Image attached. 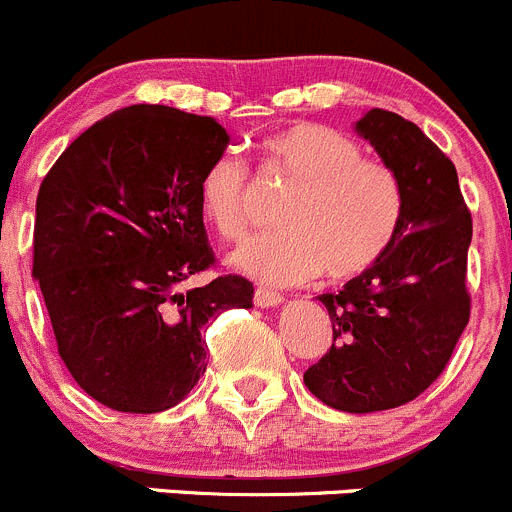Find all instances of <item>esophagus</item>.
I'll use <instances>...</instances> for the list:
<instances>
[{
    "mask_svg": "<svg viewBox=\"0 0 512 512\" xmlns=\"http://www.w3.org/2000/svg\"><path fill=\"white\" fill-rule=\"evenodd\" d=\"M254 301H256V306H261V308H276L283 303V296L276 291H268V288H256Z\"/></svg>",
    "mask_w": 512,
    "mask_h": 512,
    "instance_id": "esophagus-1",
    "label": "esophagus"
}]
</instances>
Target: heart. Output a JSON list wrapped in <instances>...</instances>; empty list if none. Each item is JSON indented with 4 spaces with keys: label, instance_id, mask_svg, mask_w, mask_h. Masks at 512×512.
I'll return each mask as SVG.
<instances>
[{
    "label": "heart",
    "instance_id": "obj_1",
    "mask_svg": "<svg viewBox=\"0 0 512 512\" xmlns=\"http://www.w3.org/2000/svg\"><path fill=\"white\" fill-rule=\"evenodd\" d=\"M263 161L291 184L276 221L231 254V266L263 283H303L323 271L348 281L376 266L396 241L406 189L391 166L363 159L361 146L321 124L283 126L261 141ZM204 219L226 241L251 226L249 174L236 154H221L199 181Z\"/></svg>",
    "mask_w": 512,
    "mask_h": 512
}]
</instances>
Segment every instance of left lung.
Listing matches in <instances>:
<instances>
[{"label":"left lung","instance_id":"obj_1","mask_svg":"<svg viewBox=\"0 0 512 512\" xmlns=\"http://www.w3.org/2000/svg\"><path fill=\"white\" fill-rule=\"evenodd\" d=\"M356 131L401 176L406 214L376 266L338 293L318 296L333 323V346L303 383L336 411L373 413L421 396L450 361L470 318L473 221L453 161L413 121L371 109Z\"/></svg>","mask_w":512,"mask_h":512}]
</instances>
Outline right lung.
I'll return each instance as SVG.
<instances>
[{"mask_svg":"<svg viewBox=\"0 0 512 512\" xmlns=\"http://www.w3.org/2000/svg\"><path fill=\"white\" fill-rule=\"evenodd\" d=\"M231 136L211 116L134 104L67 146L39 186L34 268L59 356L111 411L159 413L206 371L201 331L226 308L254 306V283L219 276L199 181Z\"/></svg>","mask_w":512,"mask_h":512,"instance_id":"obj_1","label":"right lung"}]
</instances>
